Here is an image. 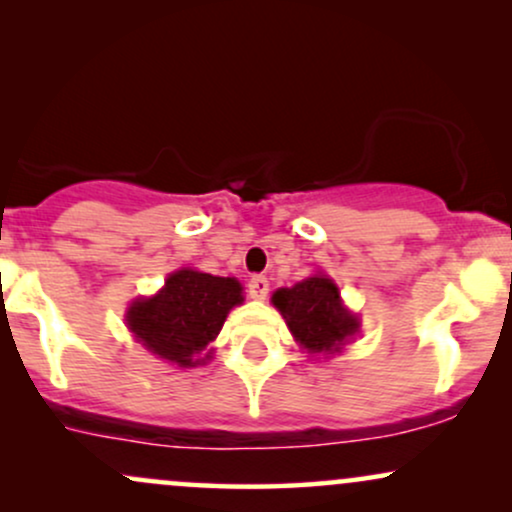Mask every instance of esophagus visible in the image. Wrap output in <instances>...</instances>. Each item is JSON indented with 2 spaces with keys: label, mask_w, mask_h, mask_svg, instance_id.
Here are the masks:
<instances>
[{
  "label": "esophagus",
  "mask_w": 512,
  "mask_h": 512,
  "mask_svg": "<svg viewBox=\"0 0 512 512\" xmlns=\"http://www.w3.org/2000/svg\"><path fill=\"white\" fill-rule=\"evenodd\" d=\"M248 293H250V298H255V301H264L269 293V281L264 279L262 274H255L248 281Z\"/></svg>",
  "instance_id": "esophagus-1"
}]
</instances>
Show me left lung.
I'll use <instances>...</instances> for the list:
<instances>
[{
	"instance_id": "obj_1",
	"label": "left lung",
	"mask_w": 512,
	"mask_h": 512,
	"mask_svg": "<svg viewBox=\"0 0 512 512\" xmlns=\"http://www.w3.org/2000/svg\"><path fill=\"white\" fill-rule=\"evenodd\" d=\"M272 303L284 315L296 342L310 354L337 351L358 330L356 317L339 301V289L327 276H310L291 289H279Z\"/></svg>"
}]
</instances>
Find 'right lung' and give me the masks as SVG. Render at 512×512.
<instances>
[{"mask_svg":"<svg viewBox=\"0 0 512 512\" xmlns=\"http://www.w3.org/2000/svg\"><path fill=\"white\" fill-rule=\"evenodd\" d=\"M238 303H243V286L231 276L180 269L154 298L132 303L127 325L151 354L178 366H197L209 354L195 356L216 339L228 310Z\"/></svg>","mask_w":512,"mask_h":512,"instance_id":"add662e5","label":"right lung"}]
</instances>
